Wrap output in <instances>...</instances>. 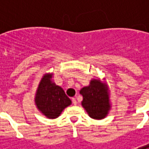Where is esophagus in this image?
Here are the masks:
<instances>
[{
	"instance_id": "esophagus-1",
	"label": "esophagus",
	"mask_w": 149,
	"mask_h": 149,
	"mask_svg": "<svg viewBox=\"0 0 149 149\" xmlns=\"http://www.w3.org/2000/svg\"><path fill=\"white\" fill-rule=\"evenodd\" d=\"M72 104H74V105H76L77 104V100H76V98H72Z\"/></svg>"
}]
</instances>
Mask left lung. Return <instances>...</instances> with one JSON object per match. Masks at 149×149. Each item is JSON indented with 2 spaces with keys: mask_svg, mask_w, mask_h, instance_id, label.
Returning a JSON list of instances; mask_svg holds the SVG:
<instances>
[{
  "mask_svg": "<svg viewBox=\"0 0 149 149\" xmlns=\"http://www.w3.org/2000/svg\"><path fill=\"white\" fill-rule=\"evenodd\" d=\"M105 89V85L99 80H93L88 86L83 88L80 92L83 96L81 104L92 118L100 120L108 114L110 105Z\"/></svg>",
  "mask_w": 149,
  "mask_h": 149,
  "instance_id": "left-lung-1",
  "label": "left lung"
}]
</instances>
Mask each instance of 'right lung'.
<instances>
[{
  "mask_svg": "<svg viewBox=\"0 0 149 149\" xmlns=\"http://www.w3.org/2000/svg\"><path fill=\"white\" fill-rule=\"evenodd\" d=\"M52 74L44 76L36 94L35 102L38 109L49 119L58 117L63 109L71 104L65 91L51 81Z\"/></svg>",
  "mask_w": 149,
  "mask_h": 149,
  "instance_id": "1",
  "label": "right lung"
}]
</instances>
